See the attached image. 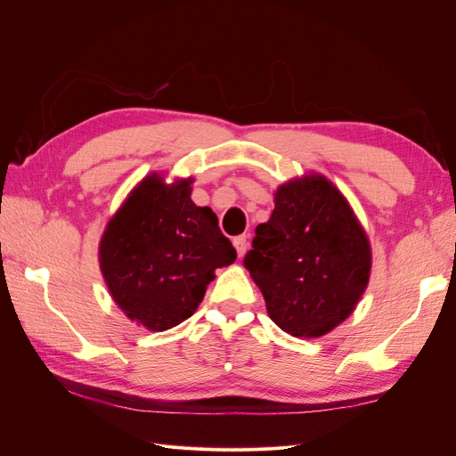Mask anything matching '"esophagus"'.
<instances>
[{
    "instance_id": "1",
    "label": "esophagus",
    "mask_w": 456,
    "mask_h": 456,
    "mask_svg": "<svg viewBox=\"0 0 456 456\" xmlns=\"http://www.w3.org/2000/svg\"><path fill=\"white\" fill-rule=\"evenodd\" d=\"M233 247H236L238 255H240V256H243V255H245V251H247V247H249V240H247V236H238V238H233Z\"/></svg>"
}]
</instances>
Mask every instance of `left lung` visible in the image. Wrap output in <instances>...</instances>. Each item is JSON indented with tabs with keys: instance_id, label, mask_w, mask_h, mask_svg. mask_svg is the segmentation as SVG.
<instances>
[{
	"instance_id": "obj_1",
	"label": "left lung",
	"mask_w": 456,
	"mask_h": 456,
	"mask_svg": "<svg viewBox=\"0 0 456 456\" xmlns=\"http://www.w3.org/2000/svg\"><path fill=\"white\" fill-rule=\"evenodd\" d=\"M273 201L243 265L275 325L298 338L323 337L365 291L369 240L346 198L322 175L281 184Z\"/></svg>"
}]
</instances>
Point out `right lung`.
I'll return each instance as SVG.
<instances>
[{
    "mask_svg": "<svg viewBox=\"0 0 456 456\" xmlns=\"http://www.w3.org/2000/svg\"><path fill=\"white\" fill-rule=\"evenodd\" d=\"M191 178L151 173L110 220L99 247L108 291L129 320L167 330L196 312L215 270L236 249L209 207L190 200Z\"/></svg>",
    "mask_w": 456,
    "mask_h": 456,
    "instance_id": "obj_1",
    "label": "right lung"
}]
</instances>
